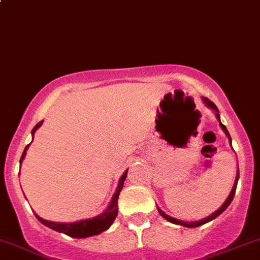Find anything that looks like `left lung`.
<instances>
[{"label": "left lung", "mask_w": 260, "mask_h": 260, "mask_svg": "<svg viewBox=\"0 0 260 260\" xmlns=\"http://www.w3.org/2000/svg\"><path fill=\"white\" fill-rule=\"evenodd\" d=\"M203 99H204V103H205L206 106H208V107H210L211 109H214V111L216 112V117H217V119H219V122H220V115H219V113H217V108H216V106H215V104L212 103L211 101H209L208 98H203ZM220 127L222 128V131H224V132H225V135H226L228 137H229L230 142H232V138H230V135H229V132H228L226 127H225V125L222 124L221 122H220ZM238 180H239V170H238L237 180H235V183H234V186H233V190H232V192H230L229 198L226 199V201H225V203L222 204V206H221V208L219 209V210H216V211H215L214 214H211V215H210V216H208V217H205V219L200 220V221H192V222H186V221H181V220H177V219H175V217H171V216H169V215H166V214H165L164 211L161 210V209H158L159 214H161L162 216H164L165 219H166V220H169V221L174 222V224L183 225V226H187V228H196V226H200V225H203V224H206V222H209V221H210V220L215 219V217H217V216H219V215L221 214L222 211H225V210H226V208H228V206L230 205V203H232V201H233V199H234V196H235V190H237Z\"/></svg>", "instance_id": "left-lung-1"}]
</instances>
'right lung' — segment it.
I'll return each mask as SVG.
<instances>
[{
	"instance_id": "right-lung-1",
	"label": "right lung",
	"mask_w": 260,
	"mask_h": 260,
	"mask_svg": "<svg viewBox=\"0 0 260 260\" xmlns=\"http://www.w3.org/2000/svg\"><path fill=\"white\" fill-rule=\"evenodd\" d=\"M41 124H43V120H41V122H39L38 124L34 127L32 136L35 135V131L38 129ZM28 146L30 145L26 146L25 149H23L22 156H21V159H20V164L22 162L23 157H25ZM127 172H128V170L124 172V174H123V176L120 177L119 185H118L117 191H115V193H114L113 199H112L111 204H109L108 209H107L103 214L99 215V216L93 217V219L80 220V221H77V222H70V224L69 222L67 224V222L48 221V220L41 219V217L38 216V215H36V217H38L39 221H41L44 225L49 226L50 229H54V230H56V232L64 233V234L69 235V237H73V238H88V237H91V235L101 234V233H103L104 230H107L112 224H113L115 216H117L118 196H119V192L122 191V188H123V182H124L125 177H127Z\"/></svg>"
}]
</instances>
